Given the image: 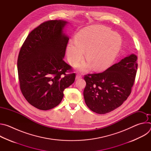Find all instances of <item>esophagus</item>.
Listing matches in <instances>:
<instances>
[{"mask_svg": "<svg viewBox=\"0 0 151 151\" xmlns=\"http://www.w3.org/2000/svg\"><path fill=\"white\" fill-rule=\"evenodd\" d=\"M81 78H82V75L81 74H79V73H78L76 75V79H80Z\"/></svg>", "mask_w": 151, "mask_h": 151, "instance_id": "1", "label": "esophagus"}]
</instances>
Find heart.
I'll use <instances>...</instances> for the list:
<instances>
[{"label": "heart", "mask_w": 151, "mask_h": 151, "mask_svg": "<svg viewBox=\"0 0 151 151\" xmlns=\"http://www.w3.org/2000/svg\"><path fill=\"white\" fill-rule=\"evenodd\" d=\"M122 45L121 36L103 26L84 28L75 36V42H70L66 49L69 63L74 65L83 58L86 52V60L78 69L87 72L91 65L96 70H103L109 68L116 58Z\"/></svg>", "instance_id": "heart-1"}]
</instances>
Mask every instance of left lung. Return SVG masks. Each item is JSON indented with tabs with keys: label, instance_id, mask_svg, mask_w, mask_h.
Instances as JSON below:
<instances>
[{
	"label": "left lung",
	"instance_id": "obj_1",
	"mask_svg": "<svg viewBox=\"0 0 151 151\" xmlns=\"http://www.w3.org/2000/svg\"><path fill=\"white\" fill-rule=\"evenodd\" d=\"M137 57L132 54L99 73L84 76L85 102L99 114L109 113L119 107L130 96L134 82Z\"/></svg>",
	"mask_w": 151,
	"mask_h": 151
}]
</instances>
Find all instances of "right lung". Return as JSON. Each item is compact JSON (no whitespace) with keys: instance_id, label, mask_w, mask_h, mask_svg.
Masks as SVG:
<instances>
[{"instance_id":"obj_1","label":"right lung","mask_w":151,"mask_h":151,"mask_svg":"<svg viewBox=\"0 0 151 151\" xmlns=\"http://www.w3.org/2000/svg\"><path fill=\"white\" fill-rule=\"evenodd\" d=\"M68 22L51 20L33 30L21 47L17 61L20 89L27 101L40 110L54 108L61 101L63 91L75 81L67 75L71 66L63 60L69 36Z\"/></svg>"}]
</instances>
